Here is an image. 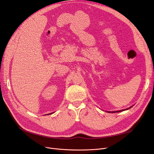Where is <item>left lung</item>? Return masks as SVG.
Listing matches in <instances>:
<instances>
[{
    "mask_svg": "<svg viewBox=\"0 0 154 154\" xmlns=\"http://www.w3.org/2000/svg\"><path fill=\"white\" fill-rule=\"evenodd\" d=\"M132 106H131V107H129V108H128V109H124V110H119V111H113V112H112V113H116V112H122V111H124V110H128V109H131V108Z\"/></svg>",
    "mask_w": 154,
    "mask_h": 154,
    "instance_id": "1",
    "label": "left lung"
}]
</instances>
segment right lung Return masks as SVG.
I'll return each instance as SVG.
<instances>
[{
	"label": "right lung",
	"instance_id": "right-lung-1",
	"mask_svg": "<svg viewBox=\"0 0 154 154\" xmlns=\"http://www.w3.org/2000/svg\"><path fill=\"white\" fill-rule=\"evenodd\" d=\"M54 113V112H53ZM51 113H49V114H51Z\"/></svg>",
	"mask_w": 154,
	"mask_h": 154
}]
</instances>
